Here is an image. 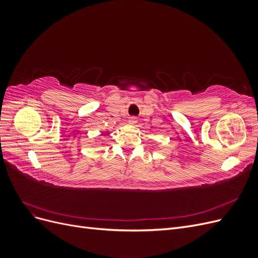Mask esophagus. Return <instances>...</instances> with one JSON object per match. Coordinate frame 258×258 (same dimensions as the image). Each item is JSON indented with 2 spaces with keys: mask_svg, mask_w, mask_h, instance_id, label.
Here are the masks:
<instances>
[{
  "mask_svg": "<svg viewBox=\"0 0 258 258\" xmlns=\"http://www.w3.org/2000/svg\"><path fill=\"white\" fill-rule=\"evenodd\" d=\"M128 121H129V123H130V124H135V123L137 122V118H136L135 116H131V117H129Z\"/></svg>",
  "mask_w": 258,
  "mask_h": 258,
  "instance_id": "obj_1",
  "label": "esophagus"
}]
</instances>
